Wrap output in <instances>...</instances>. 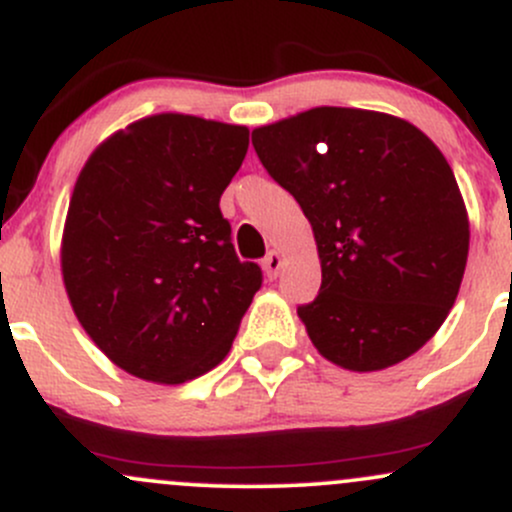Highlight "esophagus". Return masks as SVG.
<instances>
[{
  "mask_svg": "<svg viewBox=\"0 0 512 512\" xmlns=\"http://www.w3.org/2000/svg\"><path fill=\"white\" fill-rule=\"evenodd\" d=\"M282 267H284V257L279 255L277 250L269 252V255L265 257V262H262V269H265L267 279H277V274L282 272Z\"/></svg>",
  "mask_w": 512,
  "mask_h": 512,
  "instance_id": "34e87169",
  "label": "esophagus"
}]
</instances>
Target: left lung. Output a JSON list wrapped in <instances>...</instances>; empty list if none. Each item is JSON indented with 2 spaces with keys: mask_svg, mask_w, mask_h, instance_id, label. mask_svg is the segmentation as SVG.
<instances>
[{
  "mask_svg": "<svg viewBox=\"0 0 512 512\" xmlns=\"http://www.w3.org/2000/svg\"><path fill=\"white\" fill-rule=\"evenodd\" d=\"M252 145L313 228L323 282L299 306L313 347L350 372L415 355L449 316L469 255L440 148L411 121L345 106L255 128Z\"/></svg>",
  "mask_w": 512,
  "mask_h": 512,
  "instance_id": "1",
  "label": "left lung"
}]
</instances>
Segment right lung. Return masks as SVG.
<instances>
[{
  "label": "right lung",
  "mask_w": 512,
  "mask_h": 512,
  "mask_svg": "<svg viewBox=\"0 0 512 512\" xmlns=\"http://www.w3.org/2000/svg\"><path fill=\"white\" fill-rule=\"evenodd\" d=\"M247 145V126L155 114L84 162L60 269L84 333L123 372L184 384L233 347L262 272L235 257L218 201Z\"/></svg>",
  "instance_id": "obj_1"
}]
</instances>
